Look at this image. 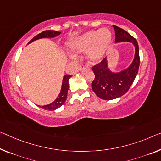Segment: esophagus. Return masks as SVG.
<instances>
[{"label":"esophagus","instance_id":"1","mask_svg":"<svg viewBox=\"0 0 161 161\" xmlns=\"http://www.w3.org/2000/svg\"><path fill=\"white\" fill-rule=\"evenodd\" d=\"M90 70V68H88V67H83V68H81L80 70V71L81 73H86V71H88V70Z\"/></svg>","mask_w":161,"mask_h":161}]
</instances>
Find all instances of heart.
<instances>
[{
	"instance_id": "1",
	"label": "heart",
	"mask_w": 161,
	"mask_h": 161,
	"mask_svg": "<svg viewBox=\"0 0 161 161\" xmlns=\"http://www.w3.org/2000/svg\"><path fill=\"white\" fill-rule=\"evenodd\" d=\"M112 41V34L108 28L91 30L70 40L68 47L73 54L87 51L86 56L92 63L99 62L104 57Z\"/></svg>"
}]
</instances>
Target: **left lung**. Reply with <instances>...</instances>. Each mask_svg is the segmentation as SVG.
<instances>
[{"instance_id": "1", "label": "left lung", "mask_w": 161, "mask_h": 161, "mask_svg": "<svg viewBox=\"0 0 161 161\" xmlns=\"http://www.w3.org/2000/svg\"><path fill=\"white\" fill-rule=\"evenodd\" d=\"M115 43L130 42L135 47L134 58L130 65L124 70L116 72L108 66L107 57L92 68L95 78L91 88L98 97L103 100H112L127 92L136 78L140 66L139 47L136 39L128 32L115 25Z\"/></svg>"}]
</instances>
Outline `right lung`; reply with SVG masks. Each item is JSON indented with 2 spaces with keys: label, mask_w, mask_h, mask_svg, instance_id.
<instances>
[{
  "label": "right lung",
  "mask_w": 161,
  "mask_h": 161,
  "mask_svg": "<svg viewBox=\"0 0 161 161\" xmlns=\"http://www.w3.org/2000/svg\"><path fill=\"white\" fill-rule=\"evenodd\" d=\"M61 32L60 31H52V30H47L44 31L42 33L37 34V35L34 36L33 39H31L30 41L29 42V44L33 42L34 41L37 40V39H43V38H54L55 36L60 35ZM70 77H72L71 75H64L63 79V83H62V87L60 92L59 93L58 97L56 99L52 102L49 104H47L44 106H40L42 108H44L45 110L49 111H53L55 110L57 108H60V106L65 103L67 98V95H68V91L69 88V83L68 80Z\"/></svg>",
  "instance_id": "1"
}]
</instances>
